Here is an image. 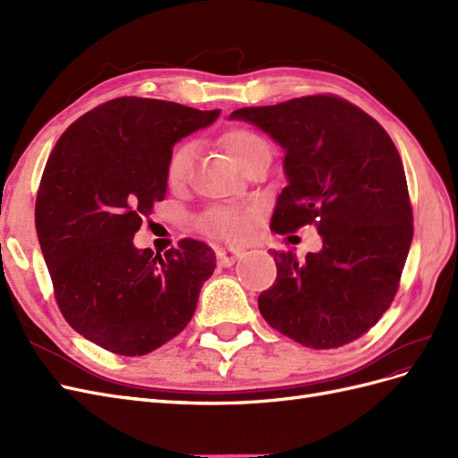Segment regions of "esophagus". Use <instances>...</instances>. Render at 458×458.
Here are the masks:
<instances>
[{
	"label": "esophagus",
	"instance_id": "esophagus-1",
	"mask_svg": "<svg viewBox=\"0 0 458 458\" xmlns=\"http://www.w3.org/2000/svg\"><path fill=\"white\" fill-rule=\"evenodd\" d=\"M241 258H244V250H241V248H219L217 250V261L224 267L234 266V261H239Z\"/></svg>",
	"mask_w": 458,
	"mask_h": 458
}]
</instances>
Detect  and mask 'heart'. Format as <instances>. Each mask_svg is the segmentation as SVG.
I'll list each match as a JSON object with an SVG mask.
<instances>
[{
  "label": "heart",
  "mask_w": 458,
  "mask_h": 458,
  "mask_svg": "<svg viewBox=\"0 0 458 458\" xmlns=\"http://www.w3.org/2000/svg\"><path fill=\"white\" fill-rule=\"evenodd\" d=\"M224 145L237 164H241L246 157H250L258 148L267 147L261 135L241 126L231 128L224 135ZM192 158H195V148H192L191 143L177 145L172 150L168 164H165V182H168L170 187H182L187 182ZM200 227L208 234H212V237L241 241L250 231V214L233 210V208H214V210H208L200 217Z\"/></svg>",
  "instance_id": "heart-1"
}]
</instances>
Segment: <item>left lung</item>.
I'll use <instances>...</instances> for the list:
<instances>
[{"label": "left lung", "mask_w": 458, "mask_h": 458, "mask_svg": "<svg viewBox=\"0 0 458 458\" xmlns=\"http://www.w3.org/2000/svg\"><path fill=\"white\" fill-rule=\"evenodd\" d=\"M284 152L286 187L271 217L279 234L315 224L318 252L271 256L276 279L258 298L261 317L313 350L363 336L390 308L412 242V210L399 152L380 123L332 95L231 113Z\"/></svg>", "instance_id": "obj_1"}]
</instances>
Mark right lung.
Wrapping results in <instances>:
<instances>
[{"label":"right lung","instance_id":"1","mask_svg":"<svg viewBox=\"0 0 458 458\" xmlns=\"http://www.w3.org/2000/svg\"><path fill=\"white\" fill-rule=\"evenodd\" d=\"M219 110L120 97L61 135L36 199L41 254L66 323L118 355H145L182 332L216 254L183 239L160 256L133 234L164 200L174 145L216 122Z\"/></svg>","mask_w":458,"mask_h":458}]
</instances>
